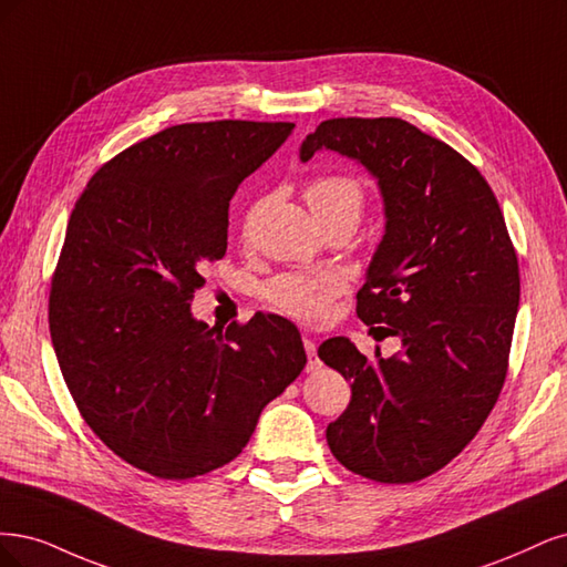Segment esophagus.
Segmentation results:
<instances>
[{
  "label": "esophagus",
  "mask_w": 567,
  "mask_h": 567,
  "mask_svg": "<svg viewBox=\"0 0 567 567\" xmlns=\"http://www.w3.org/2000/svg\"><path fill=\"white\" fill-rule=\"evenodd\" d=\"M303 349H306V355H308V364H306V370L308 372H316V370H320V358H318V346H316V341L313 339H308V337H303Z\"/></svg>",
  "instance_id": "esophagus-1"
}]
</instances>
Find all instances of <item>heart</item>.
Masks as SVG:
<instances>
[{"mask_svg": "<svg viewBox=\"0 0 567 567\" xmlns=\"http://www.w3.org/2000/svg\"><path fill=\"white\" fill-rule=\"evenodd\" d=\"M308 207L320 224L343 214H360L364 205L362 181L351 174H320L303 188ZM346 287L339 272H301L289 270L268 280L261 289L264 301L280 313L303 322H320L330 313L332 301Z\"/></svg>", "mask_w": 567, "mask_h": 567, "instance_id": "heart-1", "label": "heart"}]
</instances>
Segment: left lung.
Instances as JSON below:
<instances>
[{
	"label": "left lung",
	"instance_id": "obj_1",
	"mask_svg": "<svg viewBox=\"0 0 567 567\" xmlns=\"http://www.w3.org/2000/svg\"><path fill=\"white\" fill-rule=\"evenodd\" d=\"M364 164L386 205V235L358 291V318L403 341L364 358L334 337L318 355L351 381L327 445L358 476L414 483L481 431L502 393L520 299L518 257L483 174L398 117H334L301 145Z\"/></svg>",
	"mask_w": 567,
	"mask_h": 567
}]
</instances>
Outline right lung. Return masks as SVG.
<instances>
[{
	"label": "right lung",
	"instance_id": "add662e5",
	"mask_svg": "<svg viewBox=\"0 0 567 567\" xmlns=\"http://www.w3.org/2000/svg\"><path fill=\"white\" fill-rule=\"evenodd\" d=\"M291 130L169 126L107 159L70 214L49 291L53 349L89 429L155 478L233 462L306 364L280 316L226 330L190 316L205 266L226 254L230 197Z\"/></svg>",
	"mask_w": 567,
	"mask_h": 567
}]
</instances>
